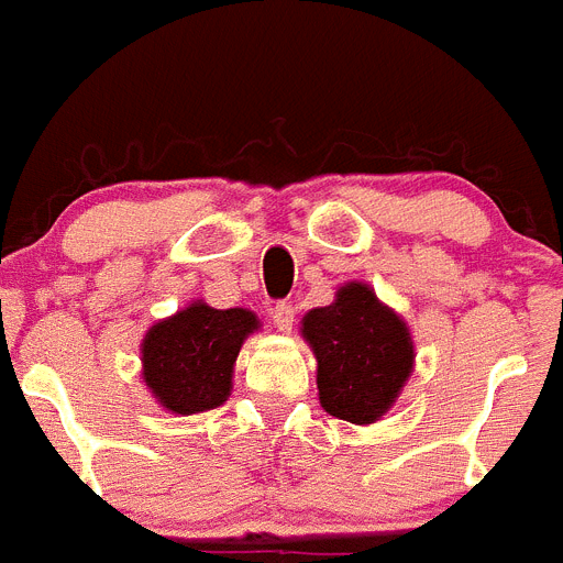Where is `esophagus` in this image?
<instances>
[{
    "label": "esophagus",
    "instance_id": "34e87169",
    "mask_svg": "<svg viewBox=\"0 0 563 563\" xmlns=\"http://www.w3.org/2000/svg\"><path fill=\"white\" fill-rule=\"evenodd\" d=\"M294 313H297V311H294L291 302H277L275 311H272V319H275L277 331H283V333L291 331V325H294Z\"/></svg>",
    "mask_w": 563,
    "mask_h": 563
}]
</instances>
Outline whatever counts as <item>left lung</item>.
<instances>
[{
	"mask_svg": "<svg viewBox=\"0 0 563 563\" xmlns=\"http://www.w3.org/2000/svg\"><path fill=\"white\" fill-rule=\"evenodd\" d=\"M302 339L317 356L319 404L351 423H376L412 373L409 328L367 283H344L336 300L302 317Z\"/></svg>",
	"mask_w": 563,
	"mask_h": 563,
	"instance_id": "1",
	"label": "left lung"
}]
</instances>
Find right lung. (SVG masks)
<instances>
[{
    "label": "right lung",
    "mask_w": 563,
    "mask_h": 563,
    "mask_svg": "<svg viewBox=\"0 0 563 563\" xmlns=\"http://www.w3.org/2000/svg\"><path fill=\"white\" fill-rule=\"evenodd\" d=\"M261 328L250 308L190 302L159 319L143 339V378L156 401L174 415L216 409L230 398L232 367L241 344Z\"/></svg>",
    "instance_id": "1"
}]
</instances>
